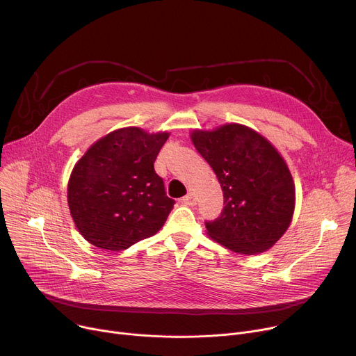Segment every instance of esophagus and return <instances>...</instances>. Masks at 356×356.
<instances>
[{
	"instance_id": "esophagus-1",
	"label": "esophagus",
	"mask_w": 356,
	"mask_h": 356,
	"mask_svg": "<svg viewBox=\"0 0 356 356\" xmlns=\"http://www.w3.org/2000/svg\"><path fill=\"white\" fill-rule=\"evenodd\" d=\"M181 202H183L184 206H188V207H193V206H195V202H197L195 194H194V193H188L187 195H184V197L181 198Z\"/></svg>"
}]
</instances>
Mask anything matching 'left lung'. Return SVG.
Listing matches in <instances>:
<instances>
[{
  "mask_svg": "<svg viewBox=\"0 0 356 356\" xmlns=\"http://www.w3.org/2000/svg\"><path fill=\"white\" fill-rule=\"evenodd\" d=\"M191 140L224 194L221 216L206 221L207 234L242 255L272 248L291 222L296 198L290 170L279 152L261 134L239 124L195 129Z\"/></svg>",
  "mask_w": 356,
  "mask_h": 356,
  "instance_id": "obj_1",
  "label": "left lung"
}]
</instances>
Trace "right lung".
<instances>
[{
  "mask_svg": "<svg viewBox=\"0 0 356 356\" xmlns=\"http://www.w3.org/2000/svg\"><path fill=\"white\" fill-rule=\"evenodd\" d=\"M168 138V132L121 128L92 143L76 163L67 202L86 241L117 252L163 227L175 200L166 195L154 163Z\"/></svg>",
  "mask_w": 356,
  "mask_h": 356,
  "instance_id": "obj_1",
  "label": "right lung"
}]
</instances>
